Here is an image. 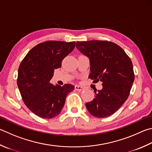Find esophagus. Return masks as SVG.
<instances>
[{
	"instance_id": "esophagus-1",
	"label": "esophagus",
	"mask_w": 152,
	"mask_h": 152,
	"mask_svg": "<svg viewBox=\"0 0 152 152\" xmlns=\"http://www.w3.org/2000/svg\"><path fill=\"white\" fill-rule=\"evenodd\" d=\"M75 89L77 91H82L84 90V88L81 86H78V85H76L75 86Z\"/></svg>"
}]
</instances>
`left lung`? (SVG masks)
<instances>
[{
  "instance_id": "1",
  "label": "left lung",
  "mask_w": 152,
  "mask_h": 152,
  "mask_svg": "<svg viewBox=\"0 0 152 152\" xmlns=\"http://www.w3.org/2000/svg\"><path fill=\"white\" fill-rule=\"evenodd\" d=\"M76 48L90 60L88 78L102 82L92 101L86 104L90 114L97 118L110 116L128 99L134 81L133 64L124 50L108 41L76 42Z\"/></svg>"
}]
</instances>
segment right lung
Here are the masks:
<instances>
[{
  "label": "right lung",
  "mask_w": 152,
  "mask_h": 152,
  "mask_svg": "<svg viewBox=\"0 0 152 152\" xmlns=\"http://www.w3.org/2000/svg\"><path fill=\"white\" fill-rule=\"evenodd\" d=\"M76 42L50 40L33 47L18 68L17 85L24 103L38 117L51 119L62 111L66 98L74 90L70 84L63 86L50 83L55 69L73 50Z\"/></svg>",
  "instance_id": "1"
}]
</instances>
